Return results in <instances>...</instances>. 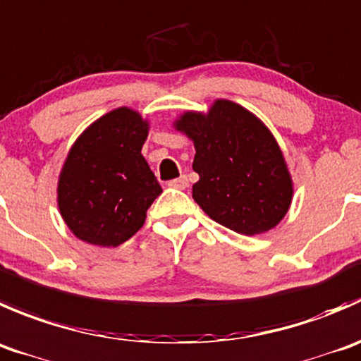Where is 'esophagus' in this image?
I'll use <instances>...</instances> for the list:
<instances>
[{"label": "esophagus", "instance_id": "1", "mask_svg": "<svg viewBox=\"0 0 361 361\" xmlns=\"http://www.w3.org/2000/svg\"><path fill=\"white\" fill-rule=\"evenodd\" d=\"M169 185H170V188H173V189H185V188H188V185H189L188 177L182 176V177H179V179L170 180V182H169Z\"/></svg>", "mask_w": 361, "mask_h": 361}]
</instances>
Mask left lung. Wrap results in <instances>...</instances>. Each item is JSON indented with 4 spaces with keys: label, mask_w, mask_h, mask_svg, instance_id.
I'll return each mask as SVG.
<instances>
[{
    "label": "left lung",
    "mask_w": 361,
    "mask_h": 361,
    "mask_svg": "<svg viewBox=\"0 0 361 361\" xmlns=\"http://www.w3.org/2000/svg\"><path fill=\"white\" fill-rule=\"evenodd\" d=\"M176 128L195 144L200 180L192 198L210 219L249 237L281 223L293 182L276 138L255 114L216 99L207 114H182Z\"/></svg>",
    "instance_id": "left-lung-1"
}]
</instances>
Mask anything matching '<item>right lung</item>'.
<instances>
[{
	"label": "right lung",
	"instance_id": "right-lung-1",
	"mask_svg": "<svg viewBox=\"0 0 361 361\" xmlns=\"http://www.w3.org/2000/svg\"><path fill=\"white\" fill-rule=\"evenodd\" d=\"M149 123L128 106L91 124L71 145L58 182L64 223L80 240L117 247L145 223L161 185L142 156Z\"/></svg>",
	"mask_w": 361,
	"mask_h": 361
}]
</instances>
